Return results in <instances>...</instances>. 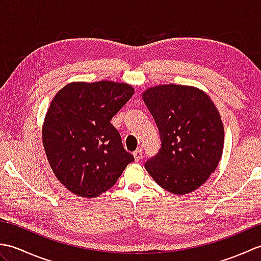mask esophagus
Segmentation results:
<instances>
[{
	"mask_svg": "<svg viewBox=\"0 0 261 261\" xmlns=\"http://www.w3.org/2000/svg\"><path fill=\"white\" fill-rule=\"evenodd\" d=\"M134 156H135V159L137 160V162H139V160L142 158L143 153H142V149L141 148H138L137 150L134 152Z\"/></svg>",
	"mask_w": 261,
	"mask_h": 261,
	"instance_id": "esophagus-1",
	"label": "esophagus"
}]
</instances>
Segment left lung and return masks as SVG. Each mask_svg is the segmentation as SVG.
Segmentation results:
<instances>
[{
  "instance_id": "1",
  "label": "left lung",
  "mask_w": 261,
  "mask_h": 261,
  "mask_svg": "<svg viewBox=\"0 0 261 261\" xmlns=\"http://www.w3.org/2000/svg\"><path fill=\"white\" fill-rule=\"evenodd\" d=\"M162 146L145 167L159 186L184 195L203 185L222 156L224 129L218 109L196 87L159 85L142 94Z\"/></svg>"
}]
</instances>
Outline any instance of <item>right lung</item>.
Here are the masks:
<instances>
[{
    "label": "right lung",
    "mask_w": 261,
    "mask_h": 261,
    "mask_svg": "<svg viewBox=\"0 0 261 261\" xmlns=\"http://www.w3.org/2000/svg\"><path fill=\"white\" fill-rule=\"evenodd\" d=\"M134 93L124 83L75 82L54 97L42 126L43 148L55 176L75 195H101L135 160L111 124Z\"/></svg>",
    "instance_id": "obj_1"
}]
</instances>
